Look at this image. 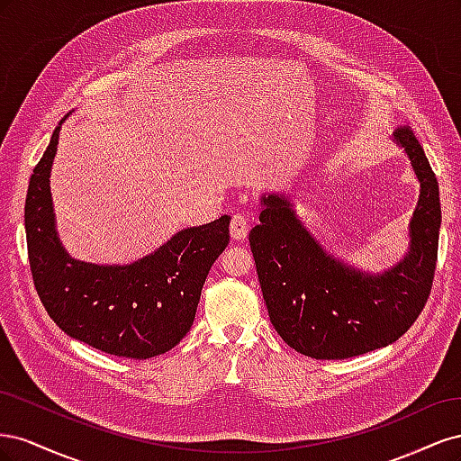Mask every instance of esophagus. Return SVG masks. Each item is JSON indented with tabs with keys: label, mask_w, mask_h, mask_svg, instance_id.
Returning a JSON list of instances; mask_svg holds the SVG:
<instances>
[{
	"label": "esophagus",
	"mask_w": 461,
	"mask_h": 461,
	"mask_svg": "<svg viewBox=\"0 0 461 461\" xmlns=\"http://www.w3.org/2000/svg\"><path fill=\"white\" fill-rule=\"evenodd\" d=\"M249 229L248 217L244 213H234L230 219V236L232 240H244Z\"/></svg>",
	"instance_id": "1"
}]
</instances>
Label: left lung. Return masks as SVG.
<instances>
[{"label":"left lung","mask_w":461,"mask_h":461,"mask_svg":"<svg viewBox=\"0 0 461 461\" xmlns=\"http://www.w3.org/2000/svg\"><path fill=\"white\" fill-rule=\"evenodd\" d=\"M394 140L408 153L421 190L410 221V252L388 271L369 275L334 259L288 198L261 196L249 248L263 300L275 330L303 356L346 359L384 348L425 308L438 252V183L411 129H398Z\"/></svg>","instance_id":"1"}]
</instances>
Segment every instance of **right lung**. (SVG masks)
Masks as SVG:
<instances>
[{"label":"right lung","mask_w":461,"mask_h":461,"mask_svg":"<svg viewBox=\"0 0 461 461\" xmlns=\"http://www.w3.org/2000/svg\"><path fill=\"white\" fill-rule=\"evenodd\" d=\"M61 122L34 167L24 203L26 248L38 296L55 325L95 350L132 359L169 352L194 323L205 276L229 244L230 217L180 230L129 265L73 259L55 230L50 192Z\"/></svg>","instance_id":"right-lung-1"}]
</instances>
